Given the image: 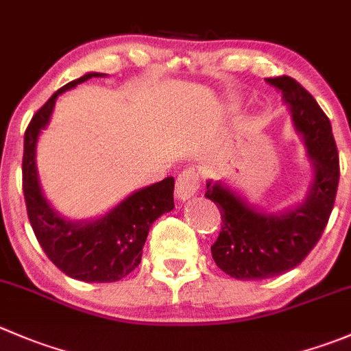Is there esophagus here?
<instances>
[{"mask_svg":"<svg viewBox=\"0 0 351 351\" xmlns=\"http://www.w3.org/2000/svg\"><path fill=\"white\" fill-rule=\"evenodd\" d=\"M199 190V176H197L195 171H186L180 173L178 178H176V189H175V195L180 202H185V200L192 199L193 195Z\"/></svg>","mask_w":351,"mask_h":351,"instance_id":"34e87169","label":"esophagus"}]
</instances>
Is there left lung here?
<instances>
[{
	"label": "left lung",
	"instance_id": "8db88e82",
	"mask_svg": "<svg viewBox=\"0 0 351 351\" xmlns=\"http://www.w3.org/2000/svg\"><path fill=\"white\" fill-rule=\"evenodd\" d=\"M266 80L283 94L295 132L304 138L312 182L302 202L271 213L248 202L224 180H207L206 197L223 219L210 252L216 266L237 280H266L297 267L328 224L339 182L338 149L324 111L291 77Z\"/></svg>",
	"mask_w": 351,
	"mask_h": 351
}]
</instances>
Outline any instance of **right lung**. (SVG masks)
Here are the masks:
<instances>
[{
  "label": "right lung",
  "instance_id": "add662e5",
  "mask_svg": "<svg viewBox=\"0 0 351 351\" xmlns=\"http://www.w3.org/2000/svg\"><path fill=\"white\" fill-rule=\"evenodd\" d=\"M93 77L106 75L89 71L77 80L68 82L30 120L23 138V195L37 241L58 269L85 283H113L141 264L142 248L152 223L175 209V178L168 176L135 190L113 209L94 219H66L51 206L39 183L36 166L37 138L49 123L58 96Z\"/></svg>",
  "mask_w": 351,
  "mask_h": 351
}]
</instances>
